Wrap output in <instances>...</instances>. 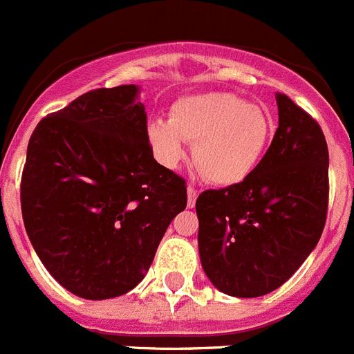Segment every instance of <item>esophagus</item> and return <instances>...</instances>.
<instances>
[{"label":"esophagus","mask_w":354,"mask_h":354,"mask_svg":"<svg viewBox=\"0 0 354 354\" xmlns=\"http://www.w3.org/2000/svg\"><path fill=\"white\" fill-rule=\"evenodd\" d=\"M196 196H198V192H196V187L187 186V207H195Z\"/></svg>","instance_id":"obj_1"}]
</instances>
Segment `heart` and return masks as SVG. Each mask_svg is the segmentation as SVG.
<instances>
[{
    "instance_id": "b5f03b06",
    "label": "heart",
    "mask_w": 354,
    "mask_h": 354,
    "mask_svg": "<svg viewBox=\"0 0 354 354\" xmlns=\"http://www.w3.org/2000/svg\"><path fill=\"white\" fill-rule=\"evenodd\" d=\"M270 117L228 92L184 95L171 104L170 120H154L149 140L159 161L177 168L193 143V159L205 179L234 186L252 174L270 143Z\"/></svg>"
}]
</instances>
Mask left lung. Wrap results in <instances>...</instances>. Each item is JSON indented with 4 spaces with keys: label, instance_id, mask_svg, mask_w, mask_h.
Here are the masks:
<instances>
[{
    "label": "left lung",
    "instance_id": "1",
    "mask_svg": "<svg viewBox=\"0 0 354 354\" xmlns=\"http://www.w3.org/2000/svg\"><path fill=\"white\" fill-rule=\"evenodd\" d=\"M278 129L243 183L196 198L198 250L214 287L257 298L286 283L321 239L328 214V145L317 122L277 92Z\"/></svg>",
    "mask_w": 354,
    "mask_h": 354
}]
</instances>
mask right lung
I'll list each match as a JSON object with an SVG mask.
<instances>
[{"label": "right lung", "instance_id": "obj_1", "mask_svg": "<svg viewBox=\"0 0 354 354\" xmlns=\"http://www.w3.org/2000/svg\"><path fill=\"white\" fill-rule=\"evenodd\" d=\"M136 84L83 93L37 124L21 177L28 237L56 282L84 299L143 280L186 180L159 165Z\"/></svg>", "mask_w": 354, "mask_h": 354}]
</instances>
